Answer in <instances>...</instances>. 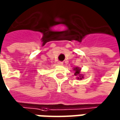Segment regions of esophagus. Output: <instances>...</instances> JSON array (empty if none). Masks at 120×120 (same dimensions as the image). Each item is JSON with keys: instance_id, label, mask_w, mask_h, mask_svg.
Returning a JSON list of instances; mask_svg holds the SVG:
<instances>
[{"instance_id": "34e87169", "label": "esophagus", "mask_w": 120, "mask_h": 120, "mask_svg": "<svg viewBox=\"0 0 120 120\" xmlns=\"http://www.w3.org/2000/svg\"><path fill=\"white\" fill-rule=\"evenodd\" d=\"M63 64H64V63H63V62H61V61H59V62H58V65H62Z\"/></svg>"}]
</instances>
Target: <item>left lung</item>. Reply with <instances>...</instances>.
Instances as JSON below:
<instances>
[{
	"mask_svg": "<svg viewBox=\"0 0 120 120\" xmlns=\"http://www.w3.org/2000/svg\"><path fill=\"white\" fill-rule=\"evenodd\" d=\"M74 71H75V76H79L80 77H78V79H82V78H83V76H82L80 77V69H79L78 68H74Z\"/></svg>",
	"mask_w": 120,
	"mask_h": 120,
	"instance_id": "8db88e82",
	"label": "left lung"
}]
</instances>
